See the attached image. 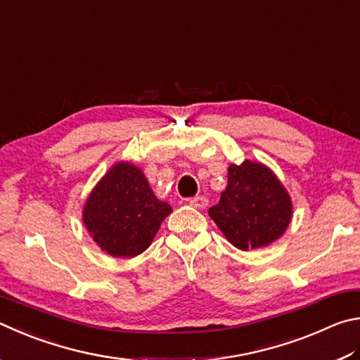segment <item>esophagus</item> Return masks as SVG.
<instances>
[{"mask_svg":"<svg viewBox=\"0 0 360 360\" xmlns=\"http://www.w3.org/2000/svg\"><path fill=\"white\" fill-rule=\"evenodd\" d=\"M188 202H190V205L194 207V209H205V207L209 205V200H207V198L204 196H196L188 200Z\"/></svg>","mask_w":360,"mask_h":360,"instance_id":"obj_1","label":"esophagus"}]
</instances>
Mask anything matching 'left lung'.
Wrapping results in <instances>:
<instances>
[{
  "instance_id": "left-lung-1",
  "label": "left lung",
  "mask_w": 360,
  "mask_h": 360,
  "mask_svg": "<svg viewBox=\"0 0 360 360\" xmlns=\"http://www.w3.org/2000/svg\"><path fill=\"white\" fill-rule=\"evenodd\" d=\"M209 215L236 248L247 251L267 247L285 234L292 202L272 170L245 160L228 167V186Z\"/></svg>"
}]
</instances>
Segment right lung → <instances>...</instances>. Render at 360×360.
<instances>
[{"instance_id": "obj_1", "label": "right lung", "mask_w": 360, "mask_h": 360, "mask_svg": "<svg viewBox=\"0 0 360 360\" xmlns=\"http://www.w3.org/2000/svg\"><path fill=\"white\" fill-rule=\"evenodd\" d=\"M172 207L158 199L141 169L117 162L94 186L84 207V224L101 250L134 257L147 250Z\"/></svg>"}]
</instances>
